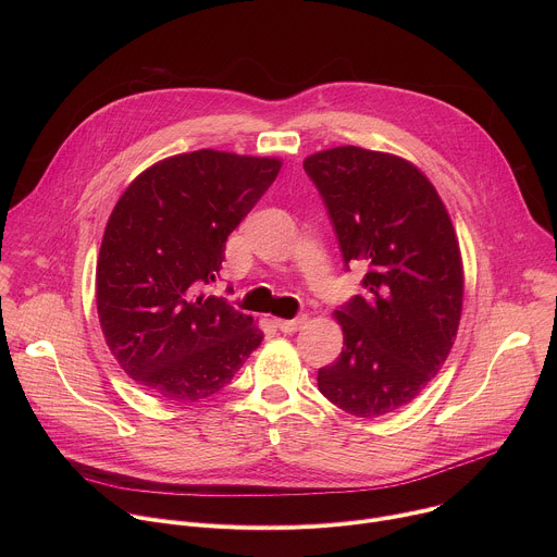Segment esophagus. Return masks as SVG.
<instances>
[{
    "mask_svg": "<svg viewBox=\"0 0 557 557\" xmlns=\"http://www.w3.org/2000/svg\"><path fill=\"white\" fill-rule=\"evenodd\" d=\"M306 322H308V317L306 314H299V317H295V320H277L275 324H277V329L282 331V333H297V331H301L304 326H306Z\"/></svg>",
    "mask_w": 557,
    "mask_h": 557,
    "instance_id": "esophagus-1",
    "label": "esophagus"
}]
</instances>
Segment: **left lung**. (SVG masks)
Segmentation results:
<instances>
[{"instance_id":"left-lung-1","label":"left lung","mask_w":557,"mask_h":557,"mask_svg":"<svg viewBox=\"0 0 557 557\" xmlns=\"http://www.w3.org/2000/svg\"><path fill=\"white\" fill-rule=\"evenodd\" d=\"M346 264L368 267L366 293L335 320L344 348L320 368L326 399L359 419L401 410L443 368L462 312V258L451 218L406 158L342 145L310 153Z\"/></svg>"}]
</instances>
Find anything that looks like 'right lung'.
<instances>
[{
    "label": "right lung",
    "mask_w": 557,
    "mask_h": 557,
    "mask_svg": "<svg viewBox=\"0 0 557 557\" xmlns=\"http://www.w3.org/2000/svg\"><path fill=\"white\" fill-rule=\"evenodd\" d=\"M282 168L275 156L176 153L140 172L114 205L97 260L106 344L143 389L194 404L222 389L264 335L205 288L228 233Z\"/></svg>",
    "instance_id": "obj_1"
}]
</instances>
